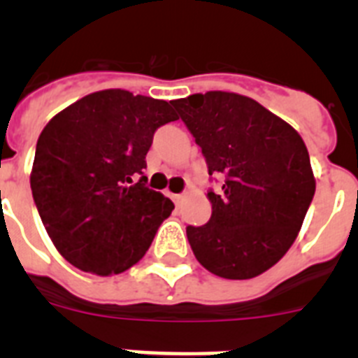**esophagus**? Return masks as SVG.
I'll return each instance as SVG.
<instances>
[{"instance_id":"1","label":"esophagus","mask_w":358,"mask_h":358,"mask_svg":"<svg viewBox=\"0 0 358 358\" xmlns=\"http://www.w3.org/2000/svg\"><path fill=\"white\" fill-rule=\"evenodd\" d=\"M182 197H185V195H182V194H173V195H172V199H173V201H176V202H181Z\"/></svg>"}]
</instances>
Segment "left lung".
Wrapping results in <instances>:
<instances>
[{
	"mask_svg": "<svg viewBox=\"0 0 358 358\" xmlns=\"http://www.w3.org/2000/svg\"><path fill=\"white\" fill-rule=\"evenodd\" d=\"M194 134L208 173L211 218L188 226L195 258L215 276L249 280L283 258L315 194L308 150L289 123L252 98L208 91L173 100Z\"/></svg>",
	"mask_w": 358,
	"mask_h": 358,
	"instance_id": "obj_1",
	"label": "left lung"
}]
</instances>
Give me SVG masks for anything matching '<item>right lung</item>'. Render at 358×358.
Masks as SVG:
<instances>
[{"label":"right lung","instance_id":"1","mask_svg":"<svg viewBox=\"0 0 358 358\" xmlns=\"http://www.w3.org/2000/svg\"><path fill=\"white\" fill-rule=\"evenodd\" d=\"M164 100L106 90L80 98L43 129L31 195L57 251L85 273L127 271L150 248L173 202L147 188L154 132L176 122Z\"/></svg>","mask_w":358,"mask_h":358}]
</instances>
